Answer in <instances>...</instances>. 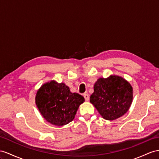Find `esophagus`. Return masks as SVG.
Returning a JSON list of instances; mask_svg holds the SVG:
<instances>
[{"label": "esophagus", "mask_w": 159, "mask_h": 159, "mask_svg": "<svg viewBox=\"0 0 159 159\" xmlns=\"http://www.w3.org/2000/svg\"><path fill=\"white\" fill-rule=\"evenodd\" d=\"M84 99L86 101H88L89 100V96L88 94H86V93L84 94Z\"/></svg>", "instance_id": "1"}]
</instances>
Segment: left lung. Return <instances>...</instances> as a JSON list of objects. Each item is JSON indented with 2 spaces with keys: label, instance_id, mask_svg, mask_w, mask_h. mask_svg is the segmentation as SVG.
<instances>
[{
  "label": "left lung",
  "instance_id": "8db88e82",
  "mask_svg": "<svg viewBox=\"0 0 159 159\" xmlns=\"http://www.w3.org/2000/svg\"><path fill=\"white\" fill-rule=\"evenodd\" d=\"M133 89L119 76L100 78L94 84L90 102L105 120H114L124 115L132 103Z\"/></svg>",
  "mask_w": 159,
  "mask_h": 159
}]
</instances>
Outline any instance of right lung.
<instances>
[{
    "label": "right lung",
    "instance_id": "obj_1",
    "mask_svg": "<svg viewBox=\"0 0 159 159\" xmlns=\"http://www.w3.org/2000/svg\"><path fill=\"white\" fill-rule=\"evenodd\" d=\"M84 97L71 93L63 83L51 80L39 88L35 96V103L45 120L53 125L62 126L74 120Z\"/></svg>",
    "mask_w": 159,
    "mask_h": 159
}]
</instances>
